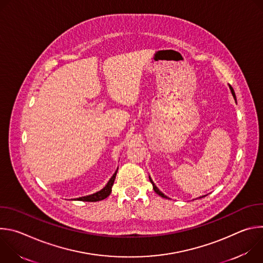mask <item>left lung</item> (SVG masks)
<instances>
[{
  "instance_id": "left-lung-1",
  "label": "left lung",
  "mask_w": 263,
  "mask_h": 263,
  "mask_svg": "<svg viewBox=\"0 0 263 263\" xmlns=\"http://www.w3.org/2000/svg\"><path fill=\"white\" fill-rule=\"evenodd\" d=\"M229 88H230V90H231V92H232V96H233V98H234V100L236 101V96H235V92H234V90H233V88H232V86L231 85H229ZM148 179H149V181H151V183H152V185H153V190H154V192L157 194V195H159L160 197H162V198H166V196H164L158 189H157V186L154 184V182H153V180L151 179V177L148 176Z\"/></svg>"
}]
</instances>
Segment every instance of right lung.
<instances>
[{
	"label": "right lung",
	"mask_w": 263,
	"mask_h": 263,
	"mask_svg": "<svg viewBox=\"0 0 263 263\" xmlns=\"http://www.w3.org/2000/svg\"><path fill=\"white\" fill-rule=\"evenodd\" d=\"M118 170H119V167H118ZM118 170L116 171V173L114 174V176H112V177L110 178V180H109L108 183L105 185L104 189H102L101 191H99V192H97V193H95V194H92V195L78 198L77 200H78V201H83V202H98V201H102V200L106 199V198L111 194V189H112V186H114V183H115V180H116V177H117Z\"/></svg>",
	"instance_id": "1"
}]
</instances>
